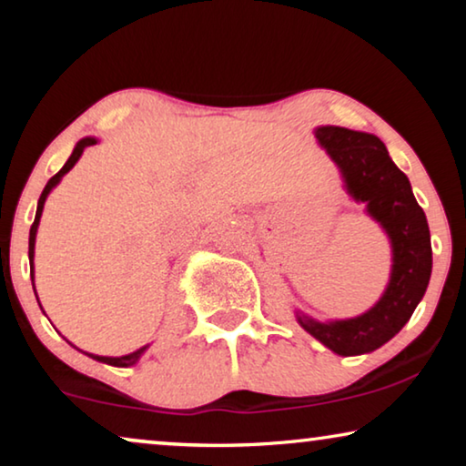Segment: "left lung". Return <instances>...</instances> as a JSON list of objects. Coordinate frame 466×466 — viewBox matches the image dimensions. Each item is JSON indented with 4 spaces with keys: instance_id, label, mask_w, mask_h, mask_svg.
Wrapping results in <instances>:
<instances>
[{
    "instance_id": "left-lung-1",
    "label": "left lung",
    "mask_w": 466,
    "mask_h": 466,
    "mask_svg": "<svg viewBox=\"0 0 466 466\" xmlns=\"http://www.w3.org/2000/svg\"><path fill=\"white\" fill-rule=\"evenodd\" d=\"M314 136L339 169L346 193L356 203H365L367 216L386 233L392 265L386 290L360 316L327 322L301 309H295V316L330 352L369 354L390 341L422 301L432 271L429 222L413 197L410 177L394 165L378 136L335 125L316 127Z\"/></svg>"
}]
</instances>
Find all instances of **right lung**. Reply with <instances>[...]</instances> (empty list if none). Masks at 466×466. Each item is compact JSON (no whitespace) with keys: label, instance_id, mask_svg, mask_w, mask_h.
<instances>
[{"label":"right lung","instance_id":"1","mask_svg":"<svg viewBox=\"0 0 466 466\" xmlns=\"http://www.w3.org/2000/svg\"><path fill=\"white\" fill-rule=\"evenodd\" d=\"M95 144H99V139L97 137H82L78 144L74 146V152L72 155H69V158L66 161V165H63V167L59 169V174H55L53 177H50L48 180V184L46 187H44V190H42V195H40V201H37V209H35V220H34V225H31V231H29V267H31V284H34V257H35V235H37V227H40V218H42V212H44V203H46V199H48V195L53 193V188L56 187V184H59L61 180H63V176L67 174L69 169L74 167L76 163H78V158L82 157V152H85L88 146H95ZM34 290H35V284H34ZM35 299H37V292H35ZM40 303V301H37ZM42 308V305H40ZM69 343V341H67ZM74 346V343H72ZM76 348V346H74ZM150 348V343H146V346H142L139 350H136V352H131V354H125V356H97V354H88V352H80L82 354H86V356H91L93 360H97V362H106V365H112V367H133L136 365V362L142 359L144 356V352L146 350ZM78 350V348H76Z\"/></svg>","mask_w":466,"mask_h":466}]
</instances>
